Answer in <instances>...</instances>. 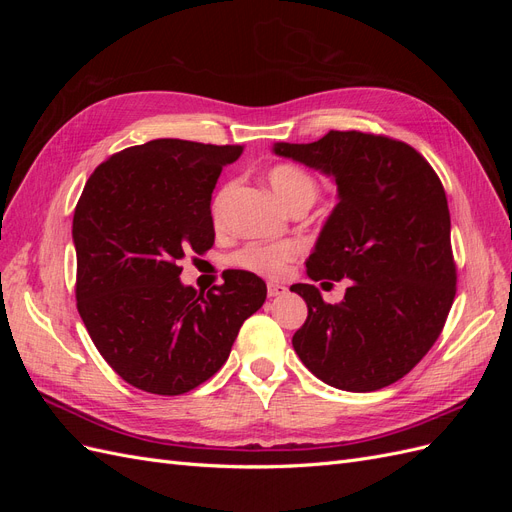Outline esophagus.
I'll use <instances>...</instances> for the list:
<instances>
[{
	"instance_id": "34e87169",
	"label": "esophagus",
	"mask_w": 512,
	"mask_h": 512,
	"mask_svg": "<svg viewBox=\"0 0 512 512\" xmlns=\"http://www.w3.org/2000/svg\"><path fill=\"white\" fill-rule=\"evenodd\" d=\"M284 292H286V286H284V284H280V282H269V284H267V294H269V299L282 297Z\"/></svg>"
}]
</instances>
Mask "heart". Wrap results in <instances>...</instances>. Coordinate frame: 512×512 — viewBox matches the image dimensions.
Returning <instances> with one entry per match:
<instances>
[{"label":"heart","mask_w":512,"mask_h":512,"mask_svg":"<svg viewBox=\"0 0 512 512\" xmlns=\"http://www.w3.org/2000/svg\"><path fill=\"white\" fill-rule=\"evenodd\" d=\"M269 188L273 190L275 198L290 209L294 205H307L312 207L318 196V181L307 173L305 168L294 164H275L267 173ZM230 198V185H224L220 192L211 200V220L220 224L224 220L226 203ZM299 247L290 241H277V243H247L239 252L230 256V262L239 269L252 271L258 275L277 277L282 275L290 260L297 258Z\"/></svg>","instance_id":"heart-1"}]
</instances>
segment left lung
I'll return each mask as SVG.
<instances>
[{
  "instance_id": "left-lung-1",
  "label": "left lung",
  "mask_w": 512,
  "mask_h": 512,
  "mask_svg": "<svg viewBox=\"0 0 512 512\" xmlns=\"http://www.w3.org/2000/svg\"><path fill=\"white\" fill-rule=\"evenodd\" d=\"M273 151L335 179L339 203L305 265L314 282L352 280L335 305L312 284L290 286L307 303L294 352L335 389H384L436 344L455 299L442 181L410 145L356 130Z\"/></svg>"
}]
</instances>
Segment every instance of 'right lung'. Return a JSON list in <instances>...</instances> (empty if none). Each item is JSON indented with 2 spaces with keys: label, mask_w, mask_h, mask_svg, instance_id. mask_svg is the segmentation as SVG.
I'll return each mask as SVG.
<instances>
[{
  "label": "right lung",
  "mask_w": 512,
  "mask_h": 512,
  "mask_svg": "<svg viewBox=\"0 0 512 512\" xmlns=\"http://www.w3.org/2000/svg\"><path fill=\"white\" fill-rule=\"evenodd\" d=\"M241 153L179 138L128 147L94 170L76 203V307L104 361L136 389H196L267 299L250 271L224 273L207 294L179 280L185 254L211 250V194Z\"/></svg>",
  "instance_id": "1"
}]
</instances>
